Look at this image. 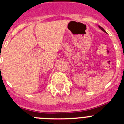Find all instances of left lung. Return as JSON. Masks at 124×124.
<instances>
[{
    "label": "left lung",
    "mask_w": 124,
    "mask_h": 124,
    "mask_svg": "<svg viewBox=\"0 0 124 124\" xmlns=\"http://www.w3.org/2000/svg\"><path fill=\"white\" fill-rule=\"evenodd\" d=\"M99 28H100L101 30H102L103 31H104V32H105V33H106V31H105V30L104 29V28H102V27H100V26H99Z\"/></svg>",
    "instance_id": "1"
}]
</instances>
